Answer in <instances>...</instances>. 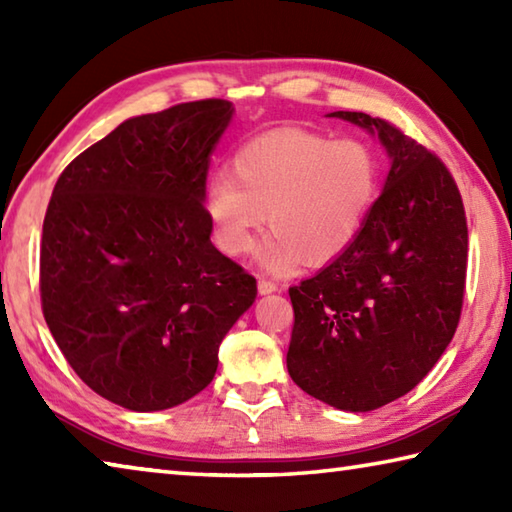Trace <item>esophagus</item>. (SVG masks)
Listing matches in <instances>:
<instances>
[{
	"instance_id": "34e87169",
	"label": "esophagus",
	"mask_w": 512,
	"mask_h": 512,
	"mask_svg": "<svg viewBox=\"0 0 512 512\" xmlns=\"http://www.w3.org/2000/svg\"><path fill=\"white\" fill-rule=\"evenodd\" d=\"M257 291L262 293V296H266V293L277 291V284L271 282V280H264V277H259V280H257Z\"/></svg>"
}]
</instances>
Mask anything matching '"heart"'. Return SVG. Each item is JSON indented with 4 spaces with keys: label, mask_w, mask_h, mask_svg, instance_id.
I'll return each mask as SVG.
<instances>
[{
    "label": "heart",
    "mask_w": 512,
    "mask_h": 512,
    "mask_svg": "<svg viewBox=\"0 0 512 512\" xmlns=\"http://www.w3.org/2000/svg\"><path fill=\"white\" fill-rule=\"evenodd\" d=\"M381 187L375 146L332 140L307 128H275L232 153L228 178H214L203 207L216 248L246 255L264 225L259 264L289 273L302 262L323 266L339 259L366 223Z\"/></svg>",
    "instance_id": "b5f03b06"
}]
</instances>
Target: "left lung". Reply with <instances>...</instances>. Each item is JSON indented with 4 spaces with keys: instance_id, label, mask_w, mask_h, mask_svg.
I'll list each match as a JSON object with an SVG mask.
<instances>
[{
    "instance_id": "obj_1",
    "label": "left lung",
    "mask_w": 512,
    "mask_h": 512,
    "mask_svg": "<svg viewBox=\"0 0 512 512\" xmlns=\"http://www.w3.org/2000/svg\"><path fill=\"white\" fill-rule=\"evenodd\" d=\"M393 158L354 244L289 289L291 379L341 411H372L420 384L461 320L467 219L452 173L391 121L339 110Z\"/></svg>"
}]
</instances>
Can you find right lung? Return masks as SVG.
Wrapping results in <instances>:
<instances>
[{"instance_id": "right-lung-1", "label": "right lung", "mask_w": 512, "mask_h": 512, "mask_svg": "<svg viewBox=\"0 0 512 512\" xmlns=\"http://www.w3.org/2000/svg\"><path fill=\"white\" fill-rule=\"evenodd\" d=\"M232 117L201 99L133 117L67 164L40 244L42 314L94 393L131 411L187 402L257 282L210 241L205 180Z\"/></svg>"}]
</instances>
